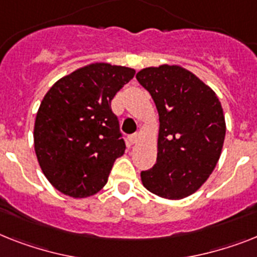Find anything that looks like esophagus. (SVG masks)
Wrapping results in <instances>:
<instances>
[{"instance_id":"esophagus-1","label":"esophagus","mask_w":257,"mask_h":257,"mask_svg":"<svg viewBox=\"0 0 257 257\" xmlns=\"http://www.w3.org/2000/svg\"><path fill=\"white\" fill-rule=\"evenodd\" d=\"M128 139H130V143L135 144V143H138V142H139V139H141V135L137 133V134H134V135H131Z\"/></svg>"}]
</instances>
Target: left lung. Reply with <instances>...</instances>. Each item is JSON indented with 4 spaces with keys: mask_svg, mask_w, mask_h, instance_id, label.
<instances>
[{
    "mask_svg": "<svg viewBox=\"0 0 257 257\" xmlns=\"http://www.w3.org/2000/svg\"><path fill=\"white\" fill-rule=\"evenodd\" d=\"M137 80L159 113L156 164L143 186L165 200H182L205 184L222 154L226 120L213 89L180 65L143 68Z\"/></svg>",
    "mask_w": 257,
    "mask_h": 257,
    "instance_id": "1",
    "label": "left lung"
}]
</instances>
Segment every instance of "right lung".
I'll use <instances>...</instances> for the list:
<instances>
[{
  "label": "right lung",
  "mask_w": 257,
  "mask_h": 257,
  "mask_svg": "<svg viewBox=\"0 0 257 257\" xmlns=\"http://www.w3.org/2000/svg\"><path fill=\"white\" fill-rule=\"evenodd\" d=\"M135 69L92 63L57 80L46 93L34 124L38 163L51 185L84 198L107 182L114 162L124 154L111 99Z\"/></svg>",
  "instance_id": "1"
}]
</instances>
